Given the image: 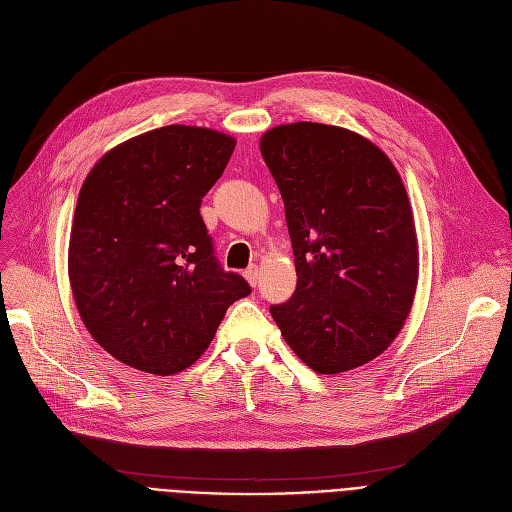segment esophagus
<instances>
[{"label": "esophagus", "instance_id": "esophagus-1", "mask_svg": "<svg viewBox=\"0 0 512 512\" xmlns=\"http://www.w3.org/2000/svg\"><path fill=\"white\" fill-rule=\"evenodd\" d=\"M245 278H247V282H249L253 288L257 286V282H259V270H257L255 265H251L249 270H245Z\"/></svg>", "mask_w": 512, "mask_h": 512}]
</instances>
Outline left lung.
I'll return each mask as SVG.
<instances>
[{
	"label": "left lung",
	"mask_w": 512,
	"mask_h": 512,
	"mask_svg": "<svg viewBox=\"0 0 512 512\" xmlns=\"http://www.w3.org/2000/svg\"><path fill=\"white\" fill-rule=\"evenodd\" d=\"M261 155L284 201L297 290L270 313L297 357L342 373L382 355L413 307L411 203L388 155L340 126L267 130Z\"/></svg>",
	"instance_id": "left-lung-1"
}]
</instances>
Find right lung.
Listing matches in <instances>:
<instances>
[{
    "mask_svg": "<svg viewBox=\"0 0 512 512\" xmlns=\"http://www.w3.org/2000/svg\"><path fill=\"white\" fill-rule=\"evenodd\" d=\"M234 145L211 128H155L107 151L80 188L68 247L74 303L97 344L134 369L193 365L226 309L251 294L220 267L199 211Z\"/></svg>",
    "mask_w": 512,
    "mask_h": 512,
    "instance_id": "right-lung-1",
    "label": "right lung"
}]
</instances>
